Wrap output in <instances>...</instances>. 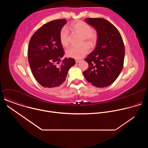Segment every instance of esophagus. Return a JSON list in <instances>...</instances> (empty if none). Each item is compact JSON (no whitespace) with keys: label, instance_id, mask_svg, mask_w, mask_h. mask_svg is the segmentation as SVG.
Listing matches in <instances>:
<instances>
[{"label":"esophagus","instance_id":"obj_1","mask_svg":"<svg viewBox=\"0 0 148 148\" xmlns=\"http://www.w3.org/2000/svg\"><path fill=\"white\" fill-rule=\"evenodd\" d=\"M81 61V60H78V59H77V60H75V62L76 63H78L79 61Z\"/></svg>","mask_w":148,"mask_h":148}]
</instances>
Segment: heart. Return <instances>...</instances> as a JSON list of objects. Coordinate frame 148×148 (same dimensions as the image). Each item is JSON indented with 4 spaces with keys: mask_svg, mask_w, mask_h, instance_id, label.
Here are the masks:
<instances>
[{
    "mask_svg": "<svg viewBox=\"0 0 148 148\" xmlns=\"http://www.w3.org/2000/svg\"><path fill=\"white\" fill-rule=\"evenodd\" d=\"M70 29L75 34L81 36V43H87L91 47H94L97 43V33L91 29L90 25L81 20H77L73 22ZM69 33L68 30L64 27L60 33V40L61 45L67 47L69 46ZM90 51L89 46L86 44H82L79 46H74L69 49L67 51L68 57L74 58H81L86 55Z\"/></svg>",
    "mask_w": 148,
    "mask_h": 148,
    "instance_id": "1",
    "label": "heart"
}]
</instances>
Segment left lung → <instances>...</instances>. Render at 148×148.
Wrapping results in <instances>:
<instances>
[{
	"label": "left lung",
	"mask_w": 148,
	"mask_h": 148,
	"mask_svg": "<svg viewBox=\"0 0 148 148\" xmlns=\"http://www.w3.org/2000/svg\"><path fill=\"white\" fill-rule=\"evenodd\" d=\"M86 22L97 30L95 50L85 60L88 68L84 76L92 86L103 88L116 79L123 66L125 47L118 30L102 18H87Z\"/></svg>",
	"instance_id": "1"
}]
</instances>
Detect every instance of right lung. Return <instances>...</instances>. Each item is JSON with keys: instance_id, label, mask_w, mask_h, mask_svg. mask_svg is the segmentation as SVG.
I'll return each mask as SVG.
<instances>
[{"instance_id": "add662e5", "label": "right lung", "mask_w": 148, "mask_h": 148, "mask_svg": "<svg viewBox=\"0 0 148 148\" xmlns=\"http://www.w3.org/2000/svg\"><path fill=\"white\" fill-rule=\"evenodd\" d=\"M67 23L58 19L43 25L32 36L29 45L28 60L32 72L41 86L58 88L66 80L69 69L75 64L73 58H65L60 40V33Z\"/></svg>"}]
</instances>
